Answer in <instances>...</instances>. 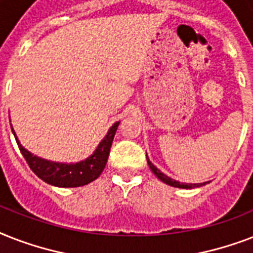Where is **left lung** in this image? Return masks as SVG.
Returning a JSON list of instances; mask_svg holds the SVG:
<instances>
[{
	"mask_svg": "<svg viewBox=\"0 0 253 253\" xmlns=\"http://www.w3.org/2000/svg\"><path fill=\"white\" fill-rule=\"evenodd\" d=\"M147 163H148V166H150L151 170L158 176V178H160V180L163 181V182H166V184L170 185V186H174V188H182V189H192V188H198V186H201V185H205L206 182H204V184H182V182H178V181L176 180H172L170 177L166 176L164 173H162L160 170H159L156 167L152 164V163L148 160V158H147Z\"/></svg>",
	"mask_w": 253,
	"mask_h": 253,
	"instance_id": "obj_1",
	"label": "left lung"
}]
</instances>
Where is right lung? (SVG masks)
<instances>
[{
	"instance_id": "1",
	"label": "right lung",
	"mask_w": 253,
	"mask_h": 253,
	"mask_svg": "<svg viewBox=\"0 0 253 253\" xmlns=\"http://www.w3.org/2000/svg\"><path fill=\"white\" fill-rule=\"evenodd\" d=\"M118 126L119 122L114 123L102 142L99 143L94 154L91 155L90 158H87L85 162L77 163V164H57V163H51L37 158L19 144L14 131L13 134L15 136L21 154L26 159L31 170L39 178L45 181L47 184L55 185L59 188H77V186H84L91 181H94L102 173L103 168L106 166L111 143H113Z\"/></svg>"
}]
</instances>
